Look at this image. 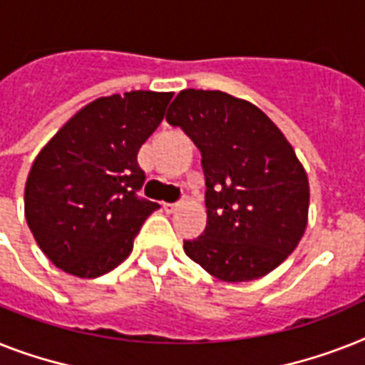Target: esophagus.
<instances>
[{"label":"esophagus","instance_id":"34e87169","mask_svg":"<svg viewBox=\"0 0 365 365\" xmlns=\"http://www.w3.org/2000/svg\"><path fill=\"white\" fill-rule=\"evenodd\" d=\"M180 206H182V202H165L163 204V208H165V212L167 213H174L178 208H180Z\"/></svg>","mask_w":365,"mask_h":365}]
</instances>
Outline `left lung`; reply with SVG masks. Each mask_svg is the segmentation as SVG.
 Returning a JSON list of instances; mask_svg holds the SVG:
<instances>
[{"label": "left lung", "mask_w": 365, "mask_h": 365, "mask_svg": "<svg viewBox=\"0 0 365 365\" xmlns=\"http://www.w3.org/2000/svg\"><path fill=\"white\" fill-rule=\"evenodd\" d=\"M202 153L208 223L183 242L189 259L227 283L264 277L307 227L309 182L279 127L219 90H183L167 112Z\"/></svg>", "instance_id": "1"}]
</instances>
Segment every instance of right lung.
<instances>
[{
    "label": "right lung",
    "mask_w": 365,
    "mask_h": 365,
    "mask_svg": "<svg viewBox=\"0 0 365 365\" xmlns=\"http://www.w3.org/2000/svg\"><path fill=\"white\" fill-rule=\"evenodd\" d=\"M174 93L129 91L80 108L35 157L24 212L50 262L99 277L131 255L133 240L159 208L136 197L146 180L136 155Z\"/></svg>",
    "instance_id": "obj_1"
}]
</instances>
